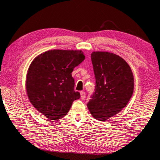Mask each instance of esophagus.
<instances>
[{"label": "esophagus", "instance_id": "esophagus-1", "mask_svg": "<svg viewBox=\"0 0 160 160\" xmlns=\"http://www.w3.org/2000/svg\"><path fill=\"white\" fill-rule=\"evenodd\" d=\"M80 94H81V99H84L85 98V96H86L85 92V91H81L80 92Z\"/></svg>", "mask_w": 160, "mask_h": 160}]
</instances>
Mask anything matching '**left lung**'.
<instances>
[{
	"label": "left lung",
	"instance_id": "1",
	"mask_svg": "<svg viewBox=\"0 0 160 160\" xmlns=\"http://www.w3.org/2000/svg\"><path fill=\"white\" fill-rule=\"evenodd\" d=\"M91 57L95 89L87 105L94 118L104 122L127 105L133 92V75L127 62L113 53L97 51Z\"/></svg>",
	"mask_w": 160,
	"mask_h": 160
}]
</instances>
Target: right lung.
Instances as JSON below:
<instances>
[{
    "instance_id": "obj_1",
    "label": "right lung",
    "mask_w": 160,
    "mask_h": 160,
    "mask_svg": "<svg viewBox=\"0 0 160 160\" xmlns=\"http://www.w3.org/2000/svg\"><path fill=\"white\" fill-rule=\"evenodd\" d=\"M85 58L81 51L55 49L42 53L31 62L26 79L28 98L47 118H62L79 99L71 72Z\"/></svg>"
}]
</instances>
